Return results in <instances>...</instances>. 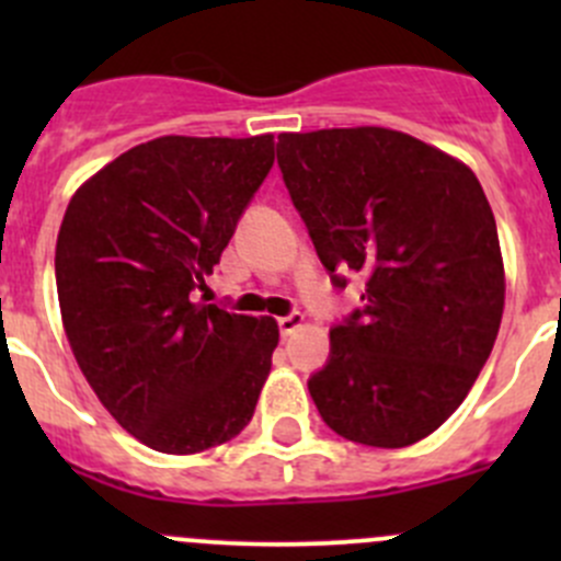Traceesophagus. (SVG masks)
<instances>
[{"label": "esophagus", "instance_id": "34e87169", "mask_svg": "<svg viewBox=\"0 0 561 561\" xmlns=\"http://www.w3.org/2000/svg\"><path fill=\"white\" fill-rule=\"evenodd\" d=\"M301 325H304V314L301 312L279 317V333H282V336H290V333H296Z\"/></svg>", "mask_w": 561, "mask_h": 561}]
</instances>
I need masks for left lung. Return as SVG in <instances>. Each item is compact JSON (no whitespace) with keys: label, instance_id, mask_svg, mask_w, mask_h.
<instances>
[{"label":"left lung","instance_id":"left-lung-1","mask_svg":"<svg viewBox=\"0 0 561 561\" xmlns=\"http://www.w3.org/2000/svg\"><path fill=\"white\" fill-rule=\"evenodd\" d=\"M276 160L333 285L366 279L309 380L317 410L350 443L415 445L467 399L500 333L505 263L483 186L388 127L282 133Z\"/></svg>","mask_w":561,"mask_h":561}]
</instances>
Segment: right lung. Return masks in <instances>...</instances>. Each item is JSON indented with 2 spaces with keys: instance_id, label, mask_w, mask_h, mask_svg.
I'll use <instances>...</instances> for the list:
<instances>
[{
  "instance_id": "right-lung-1",
  "label": "right lung",
  "mask_w": 561,
  "mask_h": 561,
  "mask_svg": "<svg viewBox=\"0 0 561 561\" xmlns=\"http://www.w3.org/2000/svg\"><path fill=\"white\" fill-rule=\"evenodd\" d=\"M274 165V135H162L83 181L56 239L61 325L135 439L173 456L233 439L279 344L274 317L192 301Z\"/></svg>"
}]
</instances>
